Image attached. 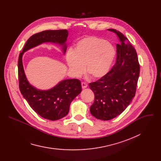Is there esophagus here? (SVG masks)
Instances as JSON below:
<instances>
[{"mask_svg": "<svg viewBox=\"0 0 161 161\" xmlns=\"http://www.w3.org/2000/svg\"><path fill=\"white\" fill-rule=\"evenodd\" d=\"M87 84L85 83V82H81V86H82V88H85L87 87Z\"/></svg>", "mask_w": 161, "mask_h": 161, "instance_id": "1", "label": "esophagus"}]
</instances>
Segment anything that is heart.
<instances>
[{"label":"heart","instance_id":"b5f03b06","mask_svg":"<svg viewBox=\"0 0 161 161\" xmlns=\"http://www.w3.org/2000/svg\"><path fill=\"white\" fill-rule=\"evenodd\" d=\"M114 55V50L109 42L96 36H89L79 41L74 50L67 52L66 62L75 76H81L85 69L90 78L97 79L108 73Z\"/></svg>","mask_w":161,"mask_h":161}]
</instances>
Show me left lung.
<instances>
[{
    "instance_id": "left-lung-1",
    "label": "left lung",
    "mask_w": 161,
    "mask_h": 161,
    "mask_svg": "<svg viewBox=\"0 0 161 161\" xmlns=\"http://www.w3.org/2000/svg\"><path fill=\"white\" fill-rule=\"evenodd\" d=\"M108 30L120 42L117 44L116 63L106 75L88 85L95 95L90 113L102 120L117 117L129 105L136 94L140 71L136 51L128 39L115 29Z\"/></svg>"
}]
</instances>
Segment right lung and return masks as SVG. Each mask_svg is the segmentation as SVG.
Listing matches in <instances>:
<instances>
[{
    "label": "right lung",
    "mask_w": 161,
    "mask_h": 161,
    "mask_svg": "<svg viewBox=\"0 0 161 161\" xmlns=\"http://www.w3.org/2000/svg\"><path fill=\"white\" fill-rule=\"evenodd\" d=\"M68 32L67 30L44 31L32 35L26 42L19 55L18 62L19 88L32 109L41 117L50 120H59L67 115L73 100L81 92L80 81L67 79L48 90H39L27 81L22 64V55L27 50L45 42L64 45L66 51Z\"/></svg>",
    "instance_id": "right-lung-1"
}]
</instances>
